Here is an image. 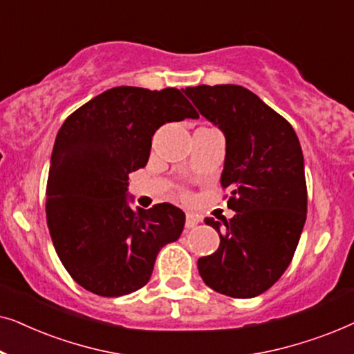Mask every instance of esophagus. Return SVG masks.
Masks as SVG:
<instances>
[{
  "instance_id": "obj_1",
  "label": "esophagus",
  "mask_w": 354,
  "mask_h": 354,
  "mask_svg": "<svg viewBox=\"0 0 354 354\" xmlns=\"http://www.w3.org/2000/svg\"><path fill=\"white\" fill-rule=\"evenodd\" d=\"M200 216L193 214V212H188L187 214V219H185V227L187 229H193V227H196L198 224H200Z\"/></svg>"
}]
</instances>
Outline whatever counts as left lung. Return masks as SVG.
Masks as SVG:
<instances>
[{
	"instance_id": "obj_1",
	"label": "left lung",
	"mask_w": 354,
	"mask_h": 354,
	"mask_svg": "<svg viewBox=\"0 0 354 354\" xmlns=\"http://www.w3.org/2000/svg\"><path fill=\"white\" fill-rule=\"evenodd\" d=\"M183 91L225 135L221 185L235 211L229 221L205 219L219 232L221 245L198 259V270L217 293L258 297L292 263L306 222L301 145L288 120L248 88L198 85Z\"/></svg>"
}]
</instances>
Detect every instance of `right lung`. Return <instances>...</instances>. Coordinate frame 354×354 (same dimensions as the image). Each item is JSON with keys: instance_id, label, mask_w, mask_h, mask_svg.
I'll use <instances>...</instances> for the list:
<instances>
[{"instance_id": "add662e5", "label": "right lung", "mask_w": 354, "mask_h": 354, "mask_svg": "<svg viewBox=\"0 0 354 354\" xmlns=\"http://www.w3.org/2000/svg\"><path fill=\"white\" fill-rule=\"evenodd\" d=\"M196 118L177 88L115 86L64 120L51 154L46 221L80 287L109 298L142 288L159 250L180 236L185 214L178 207H130L129 174L147 166L161 125Z\"/></svg>"}]
</instances>
